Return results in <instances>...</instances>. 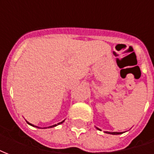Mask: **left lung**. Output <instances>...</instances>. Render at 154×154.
I'll return each mask as SVG.
<instances>
[{"instance_id":"1","label":"left lung","mask_w":154,"mask_h":154,"mask_svg":"<svg viewBox=\"0 0 154 154\" xmlns=\"http://www.w3.org/2000/svg\"><path fill=\"white\" fill-rule=\"evenodd\" d=\"M98 129V128H97ZM107 134H121V133L119 132H107Z\"/></svg>"}]
</instances>
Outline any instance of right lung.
<instances>
[{"label":"right lung","instance_id":"add662e5","mask_svg":"<svg viewBox=\"0 0 154 154\" xmlns=\"http://www.w3.org/2000/svg\"><path fill=\"white\" fill-rule=\"evenodd\" d=\"M63 121H64V120H63ZM63 121H62V122L58 123V124H57V125H59V124H62V123L63 122ZM27 123H28V122H27ZM28 124H29V125H30L34 126V125H31V124H29V123H28ZM56 125H52V126H50V127H48V128H52V127H54V126H56Z\"/></svg>","mask_w":154,"mask_h":154}]
</instances>
